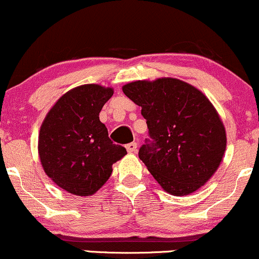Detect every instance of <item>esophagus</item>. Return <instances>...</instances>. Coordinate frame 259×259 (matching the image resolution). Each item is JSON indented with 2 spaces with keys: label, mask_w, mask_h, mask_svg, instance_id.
Masks as SVG:
<instances>
[{
  "label": "esophagus",
  "mask_w": 259,
  "mask_h": 259,
  "mask_svg": "<svg viewBox=\"0 0 259 259\" xmlns=\"http://www.w3.org/2000/svg\"><path fill=\"white\" fill-rule=\"evenodd\" d=\"M126 150L129 153H135L138 151V144L136 142H130L126 145Z\"/></svg>",
  "instance_id": "esophagus-1"
}]
</instances>
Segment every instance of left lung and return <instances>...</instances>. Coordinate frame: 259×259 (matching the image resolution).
I'll use <instances>...</instances> for the list:
<instances>
[{
	"label": "left lung",
	"mask_w": 259,
	"mask_h": 259,
	"mask_svg": "<svg viewBox=\"0 0 259 259\" xmlns=\"http://www.w3.org/2000/svg\"><path fill=\"white\" fill-rule=\"evenodd\" d=\"M123 92L141 107L148 136L139 158L165 191L185 196L204 185L224 156L218 113L194 86L173 78L134 81Z\"/></svg>",
	"instance_id": "obj_1"
}]
</instances>
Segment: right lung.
<instances>
[{
    "label": "right lung",
    "mask_w": 259,
    "mask_h": 259,
    "mask_svg": "<svg viewBox=\"0 0 259 259\" xmlns=\"http://www.w3.org/2000/svg\"><path fill=\"white\" fill-rule=\"evenodd\" d=\"M113 90L88 84L68 91L45 118L38 156L45 173L69 194H95L126 150L113 144L100 112Z\"/></svg>",
    "instance_id": "right-lung-1"
}]
</instances>
